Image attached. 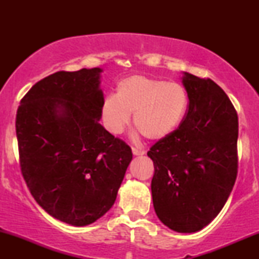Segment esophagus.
<instances>
[{"label": "esophagus", "mask_w": 259, "mask_h": 259, "mask_svg": "<svg viewBox=\"0 0 259 259\" xmlns=\"http://www.w3.org/2000/svg\"><path fill=\"white\" fill-rule=\"evenodd\" d=\"M132 152L134 155H144L145 154V151L138 150V148H136V147H132Z\"/></svg>", "instance_id": "34e87169"}]
</instances>
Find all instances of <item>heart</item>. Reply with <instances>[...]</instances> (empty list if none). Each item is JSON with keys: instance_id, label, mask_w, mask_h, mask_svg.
Returning <instances> with one entry per match:
<instances>
[{"instance_id": "1", "label": "heart", "mask_w": 259, "mask_h": 259, "mask_svg": "<svg viewBox=\"0 0 259 259\" xmlns=\"http://www.w3.org/2000/svg\"><path fill=\"white\" fill-rule=\"evenodd\" d=\"M189 95L180 83L145 75H132L116 84L114 97L102 102L101 116L106 128L121 133L133 114L136 128L148 140L171 136L185 118Z\"/></svg>"}]
</instances>
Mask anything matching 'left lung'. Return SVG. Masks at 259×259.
Returning a JSON list of instances; mask_svg holds the SVG:
<instances>
[{
    "label": "left lung",
    "instance_id": "8db88e82",
    "mask_svg": "<svg viewBox=\"0 0 259 259\" xmlns=\"http://www.w3.org/2000/svg\"><path fill=\"white\" fill-rule=\"evenodd\" d=\"M182 82L190 101L185 119L147 155L158 218L173 231L192 233L217 217L235 185L238 116L211 79L183 72Z\"/></svg>",
    "mask_w": 259,
    "mask_h": 259
}]
</instances>
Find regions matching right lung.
Returning <instances> with one entry per match:
<instances>
[{
  "mask_svg": "<svg viewBox=\"0 0 259 259\" xmlns=\"http://www.w3.org/2000/svg\"><path fill=\"white\" fill-rule=\"evenodd\" d=\"M101 68L58 72L20 102L16 137L23 178L59 221L90 225L113 206L132 150L99 122Z\"/></svg>",
  "mask_w": 259,
  "mask_h": 259,
  "instance_id": "obj_1",
  "label": "right lung"
}]
</instances>
